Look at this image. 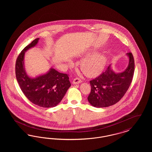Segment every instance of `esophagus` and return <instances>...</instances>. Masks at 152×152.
<instances>
[{"label": "esophagus", "instance_id": "34e87169", "mask_svg": "<svg viewBox=\"0 0 152 152\" xmlns=\"http://www.w3.org/2000/svg\"><path fill=\"white\" fill-rule=\"evenodd\" d=\"M82 82V81L79 78H75L73 80V84H78Z\"/></svg>", "mask_w": 152, "mask_h": 152}]
</instances>
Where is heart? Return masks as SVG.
I'll return each mask as SVG.
<instances>
[{
	"label": "heart",
	"instance_id": "1",
	"mask_svg": "<svg viewBox=\"0 0 152 152\" xmlns=\"http://www.w3.org/2000/svg\"><path fill=\"white\" fill-rule=\"evenodd\" d=\"M107 61V58L104 54H94L82 61L80 65L81 69L87 76L95 77L102 71Z\"/></svg>",
	"mask_w": 152,
	"mask_h": 152
}]
</instances>
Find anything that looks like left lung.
I'll list each match as a JSON object with an SVG mask.
<instances>
[{"instance_id":"8db88e82","label":"left lung","mask_w":152,"mask_h":152,"mask_svg":"<svg viewBox=\"0 0 152 152\" xmlns=\"http://www.w3.org/2000/svg\"><path fill=\"white\" fill-rule=\"evenodd\" d=\"M127 68L121 72L113 71L112 64L95 79L90 81L91 91L88 100L96 108H104L115 104L123 97L130 86L134 71V61L132 53Z\"/></svg>"}]
</instances>
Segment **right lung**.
Here are the masks:
<instances>
[{
  "label": "right lung",
  "mask_w": 152,
  "mask_h": 152,
  "mask_svg": "<svg viewBox=\"0 0 152 152\" xmlns=\"http://www.w3.org/2000/svg\"><path fill=\"white\" fill-rule=\"evenodd\" d=\"M37 38L26 46L17 58L15 65L16 79L23 93L33 104L43 108L55 107L60 102L71 84L69 77L51 67L44 74L32 77L24 66L25 52L35 47Z\"/></svg>",
  "instance_id": "obj_1"
}]
</instances>
